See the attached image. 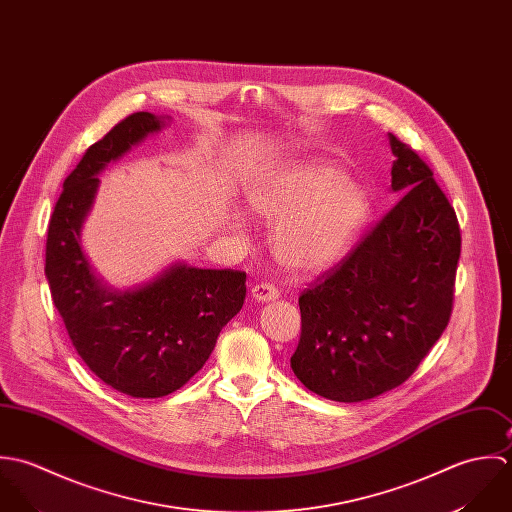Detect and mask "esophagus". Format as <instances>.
Segmentation results:
<instances>
[{
    "label": "esophagus",
    "mask_w": 512,
    "mask_h": 512,
    "mask_svg": "<svg viewBox=\"0 0 512 512\" xmlns=\"http://www.w3.org/2000/svg\"><path fill=\"white\" fill-rule=\"evenodd\" d=\"M251 297L257 301V303H269V301H277L279 299V291L269 285V283H259L251 289Z\"/></svg>",
    "instance_id": "esophagus-1"
}]
</instances>
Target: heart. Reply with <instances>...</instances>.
Segmentation results:
<instances>
[{
    "mask_svg": "<svg viewBox=\"0 0 512 512\" xmlns=\"http://www.w3.org/2000/svg\"><path fill=\"white\" fill-rule=\"evenodd\" d=\"M253 211L279 225L273 237L277 261L299 275L336 265L368 223V192L322 162L293 164L249 192Z\"/></svg>",
    "mask_w": 512,
    "mask_h": 512,
    "instance_id": "b5f03b06",
    "label": "heart"
}]
</instances>
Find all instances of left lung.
Instances as JSON below:
<instances>
[{"mask_svg":"<svg viewBox=\"0 0 512 512\" xmlns=\"http://www.w3.org/2000/svg\"><path fill=\"white\" fill-rule=\"evenodd\" d=\"M392 190L382 221L301 297L295 376L334 402H364L404 384L443 334L461 231L429 166L394 134Z\"/></svg>","mask_w":512,"mask_h":512,"instance_id":"1","label":"left lung"}]
</instances>
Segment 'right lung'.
I'll return each mask as SVG.
<instances>
[{
    "mask_svg": "<svg viewBox=\"0 0 512 512\" xmlns=\"http://www.w3.org/2000/svg\"><path fill=\"white\" fill-rule=\"evenodd\" d=\"M162 126L166 116L134 112L85 152L63 184L45 249V277L75 350L106 386L132 398L180 390L202 370L221 328L245 301L243 271L188 263L118 291L97 275L83 249V223L101 184L97 176Z\"/></svg>",
    "mask_w": 512,
    "mask_h": 512,
    "instance_id": "1",
    "label": "right lung"
}]
</instances>
